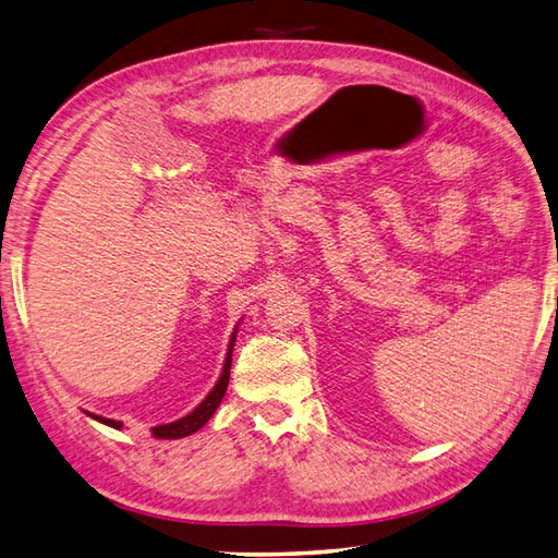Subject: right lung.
Listing matches in <instances>:
<instances>
[{
    "mask_svg": "<svg viewBox=\"0 0 558 558\" xmlns=\"http://www.w3.org/2000/svg\"><path fill=\"white\" fill-rule=\"evenodd\" d=\"M232 342H235V332H232L230 338V347H228V356H226V364H223V373H220V378L216 383L214 390L206 395V399L202 401V404L194 409L192 413H187V416H183L180 421H173V423H166V425H157L151 427V435L157 439H180V437H187L192 433H197L199 427L209 421L214 416V411L218 409L220 399H223L226 390H228V380H230V361H232ZM95 421L104 423V425H111V427H121L123 423L119 421H111V418H101V416H95V413H89Z\"/></svg>",
    "mask_w": 558,
    "mask_h": 558,
    "instance_id": "1",
    "label": "right lung"
}]
</instances>
